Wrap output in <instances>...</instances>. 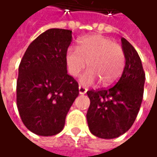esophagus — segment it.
<instances>
[{"label":"esophagus","mask_w":157,"mask_h":157,"mask_svg":"<svg viewBox=\"0 0 157 157\" xmlns=\"http://www.w3.org/2000/svg\"><path fill=\"white\" fill-rule=\"evenodd\" d=\"M78 91H79V94H81V95L85 94V93L87 92V88H85L84 86L79 85V86H78Z\"/></svg>","instance_id":"obj_1"}]
</instances>
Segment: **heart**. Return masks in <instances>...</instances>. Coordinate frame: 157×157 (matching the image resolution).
Returning a JSON list of instances; mask_svg holds the SVG:
<instances>
[{
  "mask_svg": "<svg viewBox=\"0 0 157 157\" xmlns=\"http://www.w3.org/2000/svg\"><path fill=\"white\" fill-rule=\"evenodd\" d=\"M69 74L77 77L85 67L89 71L81 78V83L90 85L97 80L103 86L113 84L121 76L125 56L121 47L109 38L95 35L81 38L77 49L69 48L66 53Z\"/></svg>",
  "mask_w": 157,
  "mask_h": 157,
  "instance_id": "b5f03b06",
  "label": "heart"
}]
</instances>
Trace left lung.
Segmentation results:
<instances>
[{"mask_svg": "<svg viewBox=\"0 0 157 157\" xmlns=\"http://www.w3.org/2000/svg\"><path fill=\"white\" fill-rule=\"evenodd\" d=\"M126 65L118 82L108 89L90 90L86 118L90 131L98 138L111 139L129 130L137 118L144 95L145 73L138 52L124 37Z\"/></svg>", "mask_w": 157, "mask_h": 157, "instance_id": "1", "label": "left lung"}]
</instances>
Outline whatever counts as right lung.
Returning <instances> with one entry per match:
<instances>
[{"label": "right lung", "mask_w": 157, "mask_h": 157, "mask_svg": "<svg viewBox=\"0 0 157 157\" xmlns=\"http://www.w3.org/2000/svg\"><path fill=\"white\" fill-rule=\"evenodd\" d=\"M72 31L49 29L27 48L19 67L17 107L24 125L33 133L60 132L76 97L78 84L68 75L66 53Z\"/></svg>", "instance_id": "right-lung-1"}]
</instances>
